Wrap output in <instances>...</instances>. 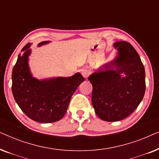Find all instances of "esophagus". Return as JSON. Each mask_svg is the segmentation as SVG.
Wrapping results in <instances>:
<instances>
[{
    "label": "esophagus",
    "mask_w": 159,
    "mask_h": 159,
    "mask_svg": "<svg viewBox=\"0 0 159 159\" xmlns=\"http://www.w3.org/2000/svg\"><path fill=\"white\" fill-rule=\"evenodd\" d=\"M82 75L85 79H88L89 75H90V72L88 70H82Z\"/></svg>",
    "instance_id": "1"
}]
</instances>
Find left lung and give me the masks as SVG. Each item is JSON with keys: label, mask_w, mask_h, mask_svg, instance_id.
<instances>
[{"label": "left lung", "mask_w": 159, "mask_h": 159, "mask_svg": "<svg viewBox=\"0 0 159 159\" xmlns=\"http://www.w3.org/2000/svg\"><path fill=\"white\" fill-rule=\"evenodd\" d=\"M116 59L106 65V71L88 77L93 85L92 103L101 119L122 120L140 103L145 91V68L138 52L126 41L116 42ZM114 67L115 70H111ZM107 69L106 70V68Z\"/></svg>", "instance_id": "obj_1"}]
</instances>
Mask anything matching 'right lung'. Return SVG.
<instances>
[{
	"label": "right lung",
	"instance_id": "add662e5",
	"mask_svg": "<svg viewBox=\"0 0 159 159\" xmlns=\"http://www.w3.org/2000/svg\"><path fill=\"white\" fill-rule=\"evenodd\" d=\"M44 41L38 46L48 43ZM28 43L21 49L12 71V93L21 111L32 120L55 122L62 119L77 87L84 79L80 73L69 77L40 80L32 77L28 66L30 54Z\"/></svg>",
	"mask_w": 159,
	"mask_h": 159
}]
</instances>
